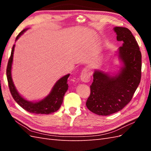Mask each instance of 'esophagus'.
I'll list each match as a JSON object with an SVG mask.
<instances>
[{"instance_id": "1", "label": "esophagus", "mask_w": 151, "mask_h": 151, "mask_svg": "<svg viewBox=\"0 0 151 151\" xmlns=\"http://www.w3.org/2000/svg\"><path fill=\"white\" fill-rule=\"evenodd\" d=\"M81 81L84 82H88L90 81L91 78V73L90 70L88 67H86L82 70L81 75Z\"/></svg>"}]
</instances>
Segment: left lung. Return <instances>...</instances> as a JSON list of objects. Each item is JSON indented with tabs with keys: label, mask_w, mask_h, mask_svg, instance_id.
<instances>
[{
	"label": "left lung",
	"mask_w": 151,
	"mask_h": 151,
	"mask_svg": "<svg viewBox=\"0 0 151 151\" xmlns=\"http://www.w3.org/2000/svg\"><path fill=\"white\" fill-rule=\"evenodd\" d=\"M117 41H123L119 49V56L124 63L119 74L109 76L95 70L90 86V95L86 106L99 115H110L121 110L129 104L142 76V53L136 40L129 29L114 28Z\"/></svg>",
	"instance_id": "8db88e82"
}]
</instances>
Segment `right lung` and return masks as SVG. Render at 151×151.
Listing matches in <instances>:
<instances>
[{"label": "right lung", "mask_w": 151, "mask_h": 151, "mask_svg": "<svg viewBox=\"0 0 151 151\" xmlns=\"http://www.w3.org/2000/svg\"><path fill=\"white\" fill-rule=\"evenodd\" d=\"M26 30L27 29H24L21 31L18 34L15 40H17L21 36V35L23 34ZM14 47L15 45L12 47L11 55L9 58L7 69H6V75H7L8 87L13 98L20 106H21L24 110L30 112V113L36 114H49L58 110L61 106V104H62L64 95H65V92L69 88L68 84H67V79L69 76V74L63 76L62 78L58 80L55 85L53 86L50 93L41 101L36 102H32L25 100L18 93L17 91L16 90L12 78L11 69Z\"/></svg>", "instance_id": "right-lung-1"}]
</instances>
